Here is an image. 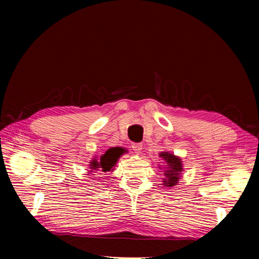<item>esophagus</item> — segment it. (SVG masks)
<instances>
[{"mask_svg": "<svg viewBox=\"0 0 259 259\" xmlns=\"http://www.w3.org/2000/svg\"><path fill=\"white\" fill-rule=\"evenodd\" d=\"M132 148H133V150L135 151V153H140L143 150V145L142 144H133Z\"/></svg>", "mask_w": 259, "mask_h": 259, "instance_id": "1", "label": "esophagus"}]
</instances>
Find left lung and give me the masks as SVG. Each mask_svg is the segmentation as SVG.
Wrapping results in <instances>:
<instances>
[{
    "mask_svg": "<svg viewBox=\"0 0 259 259\" xmlns=\"http://www.w3.org/2000/svg\"><path fill=\"white\" fill-rule=\"evenodd\" d=\"M160 158L165 163V165L159 166L160 169L163 170V186L173 188L179 183V179H182V175L184 171L183 161L179 156L168 151H162L159 153Z\"/></svg>",
    "mask_w": 259,
    "mask_h": 259,
    "instance_id": "8db88e82",
    "label": "left lung"
}]
</instances>
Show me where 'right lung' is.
Returning a JSON list of instances; mask_svg holds the SVG:
<instances>
[{"mask_svg": "<svg viewBox=\"0 0 259 259\" xmlns=\"http://www.w3.org/2000/svg\"><path fill=\"white\" fill-rule=\"evenodd\" d=\"M126 152H127L126 149L122 147L109 148L103 155H100V158L94 156V158L91 160L89 164L90 169L86 175L96 173L95 170L104 171V173H107V171H113L117 161H119V159L121 158V155H123Z\"/></svg>", "mask_w": 259, "mask_h": 259, "instance_id": "obj_1", "label": "right lung"}]
</instances>
